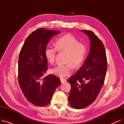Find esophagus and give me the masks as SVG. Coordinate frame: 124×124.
Listing matches in <instances>:
<instances>
[{
	"label": "esophagus",
	"mask_w": 124,
	"mask_h": 124,
	"mask_svg": "<svg viewBox=\"0 0 124 124\" xmlns=\"http://www.w3.org/2000/svg\"><path fill=\"white\" fill-rule=\"evenodd\" d=\"M60 80H61V82L62 83H65V82H66V79H64V78H61Z\"/></svg>",
	"instance_id": "esophagus-1"
}]
</instances>
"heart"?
Returning a JSON list of instances; mask_svg holds the SVG:
<instances>
[{
    "mask_svg": "<svg viewBox=\"0 0 124 124\" xmlns=\"http://www.w3.org/2000/svg\"><path fill=\"white\" fill-rule=\"evenodd\" d=\"M66 52L65 65L59 64L51 69L52 73L63 78L68 76L72 72V66L79 68L85 59L87 49L84 44L79 42L73 35L66 34L59 38L56 41L55 47L47 46L45 55L49 62L53 63L55 59L57 51Z\"/></svg>",
    "mask_w": 124,
    "mask_h": 124,
    "instance_id": "heart-1",
    "label": "heart"
}]
</instances>
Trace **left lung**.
Masks as SVG:
<instances>
[{
	"mask_svg": "<svg viewBox=\"0 0 124 124\" xmlns=\"http://www.w3.org/2000/svg\"><path fill=\"white\" fill-rule=\"evenodd\" d=\"M90 40V50L84 64L68 79L71 88L68 97L70 106L81 109L96 100L105 82L108 63L102 42L92 31L82 30Z\"/></svg>",
	"mask_w": 124,
	"mask_h": 124,
	"instance_id": "8db88e82",
	"label": "left lung"
}]
</instances>
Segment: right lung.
<instances>
[{
	"label": "right lung",
	"mask_w": 124,
	"mask_h": 124,
	"mask_svg": "<svg viewBox=\"0 0 124 124\" xmlns=\"http://www.w3.org/2000/svg\"><path fill=\"white\" fill-rule=\"evenodd\" d=\"M60 32L44 28L38 29L26 39L19 53V86L26 99L36 106L48 105L56 88L61 84L59 78L53 74L43 76L48 70L45 48L50 39Z\"/></svg>",
	"instance_id": "obj_1"
}]
</instances>
